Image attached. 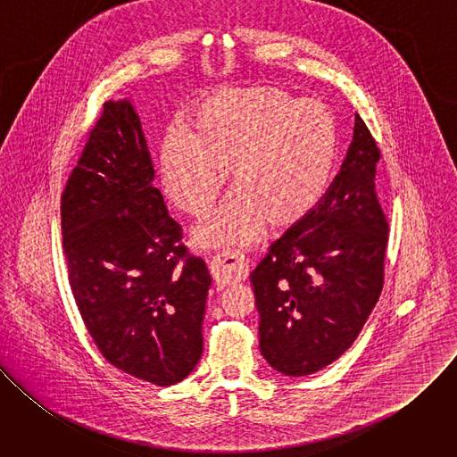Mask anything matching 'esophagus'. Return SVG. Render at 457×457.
Instances as JSON below:
<instances>
[{"label":"esophagus","mask_w":457,"mask_h":457,"mask_svg":"<svg viewBox=\"0 0 457 457\" xmlns=\"http://www.w3.org/2000/svg\"><path fill=\"white\" fill-rule=\"evenodd\" d=\"M212 273L217 284L231 286L242 282L247 277V262L240 253L226 251L212 260Z\"/></svg>","instance_id":"1"}]
</instances>
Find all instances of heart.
I'll return each mask as SVG.
<instances>
[{"label": "heart", "instance_id": "obj_1", "mask_svg": "<svg viewBox=\"0 0 457 457\" xmlns=\"http://www.w3.org/2000/svg\"><path fill=\"white\" fill-rule=\"evenodd\" d=\"M338 161V124L318 99L277 85L220 92L195 108L184 132L161 148V179L171 203L203 217L226 184L235 191L193 231L199 247L251 245L268 224L287 229L328 195Z\"/></svg>", "mask_w": 457, "mask_h": 457}]
</instances>
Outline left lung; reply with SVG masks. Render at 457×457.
<instances>
[{
    "label": "left lung",
    "instance_id": "1",
    "mask_svg": "<svg viewBox=\"0 0 457 457\" xmlns=\"http://www.w3.org/2000/svg\"><path fill=\"white\" fill-rule=\"evenodd\" d=\"M379 157L356 115L353 145L325 199L251 273L260 353L286 376L338 360L381 295L388 222L376 197Z\"/></svg>",
    "mask_w": 457,
    "mask_h": 457
}]
</instances>
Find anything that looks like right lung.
<instances>
[{
	"label": "right lung",
	"mask_w": 457,
	"mask_h": 457,
	"mask_svg": "<svg viewBox=\"0 0 457 457\" xmlns=\"http://www.w3.org/2000/svg\"><path fill=\"white\" fill-rule=\"evenodd\" d=\"M154 175L132 104L104 103L61 193V231L71 289L99 353L168 386L201 360L212 277L180 242Z\"/></svg>",
	"instance_id": "add662e5"
}]
</instances>
